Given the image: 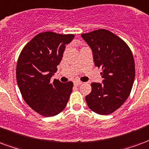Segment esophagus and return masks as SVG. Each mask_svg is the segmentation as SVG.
<instances>
[{"mask_svg":"<svg viewBox=\"0 0 149 149\" xmlns=\"http://www.w3.org/2000/svg\"><path fill=\"white\" fill-rule=\"evenodd\" d=\"M82 83V82H81V81H79V80H76V81H74V84L75 86H79V85H81Z\"/></svg>","mask_w":149,"mask_h":149,"instance_id":"obj_1","label":"esophagus"}]
</instances>
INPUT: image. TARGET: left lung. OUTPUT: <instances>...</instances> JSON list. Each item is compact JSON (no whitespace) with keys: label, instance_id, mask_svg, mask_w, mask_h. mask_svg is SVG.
<instances>
[{"label":"left lung","instance_id":"8db88e82","mask_svg":"<svg viewBox=\"0 0 149 149\" xmlns=\"http://www.w3.org/2000/svg\"><path fill=\"white\" fill-rule=\"evenodd\" d=\"M91 47L94 64L102 69V84L91 83L86 95L88 107L97 114L108 115L119 109L132 91L135 63L130 47L119 36L106 29L82 34Z\"/></svg>","mask_w":149,"mask_h":149}]
</instances>
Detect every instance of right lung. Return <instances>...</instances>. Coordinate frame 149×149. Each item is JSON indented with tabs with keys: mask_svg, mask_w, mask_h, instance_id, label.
<instances>
[{
	"mask_svg": "<svg viewBox=\"0 0 149 149\" xmlns=\"http://www.w3.org/2000/svg\"><path fill=\"white\" fill-rule=\"evenodd\" d=\"M74 35L53 31L39 33L24 47L17 64V82L23 98L43 117H53L67 106L73 82L62 83L51 78Z\"/></svg>",
	"mask_w": 149,
	"mask_h": 149,
	"instance_id": "right-lung-1",
	"label": "right lung"
}]
</instances>
